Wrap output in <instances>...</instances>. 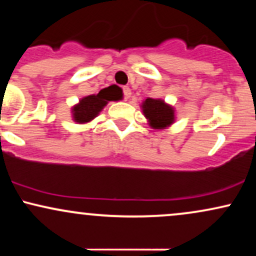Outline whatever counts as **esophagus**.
I'll list each match as a JSON object with an SVG mask.
<instances>
[{"label":"esophagus","instance_id":"1","mask_svg":"<svg viewBox=\"0 0 256 256\" xmlns=\"http://www.w3.org/2000/svg\"><path fill=\"white\" fill-rule=\"evenodd\" d=\"M122 91H124V98L125 100L130 98H131V89L128 86H125L124 89H122Z\"/></svg>","mask_w":256,"mask_h":256}]
</instances>
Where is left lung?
<instances>
[{"instance_id": "1", "label": "left lung", "mask_w": 256, "mask_h": 256, "mask_svg": "<svg viewBox=\"0 0 256 256\" xmlns=\"http://www.w3.org/2000/svg\"><path fill=\"white\" fill-rule=\"evenodd\" d=\"M143 116L148 120V124L155 130H164L171 126L176 120L174 108L160 98H146L142 106Z\"/></svg>"}]
</instances>
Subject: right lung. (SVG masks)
<instances>
[{"mask_svg": "<svg viewBox=\"0 0 256 256\" xmlns=\"http://www.w3.org/2000/svg\"><path fill=\"white\" fill-rule=\"evenodd\" d=\"M119 100H122V92L118 88L113 85L104 88L96 95L94 94L79 100L78 104L72 107V119L77 124H86L98 116L108 102Z\"/></svg>", "mask_w": 256, "mask_h": 256, "instance_id": "obj_1", "label": "right lung"}]
</instances>
